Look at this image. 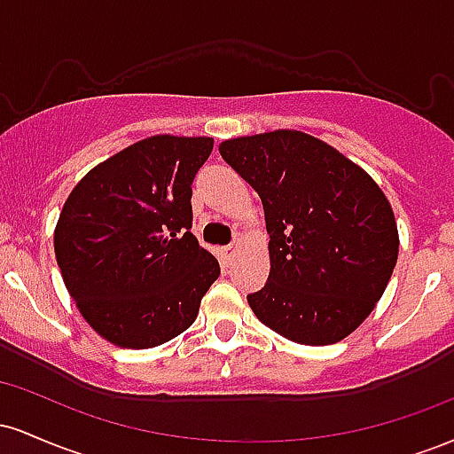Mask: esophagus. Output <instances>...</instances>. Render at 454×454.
I'll use <instances>...</instances> for the list:
<instances>
[{
    "instance_id": "1",
    "label": "esophagus",
    "mask_w": 454,
    "mask_h": 454,
    "mask_svg": "<svg viewBox=\"0 0 454 454\" xmlns=\"http://www.w3.org/2000/svg\"><path fill=\"white\" fill-rule=\"evenodd\" d=\"M239 245H241V243H239V241H234V243H231V245H226V247H222V258L226 260V262H231L234 254L239 252Z\"/></svg>"
}]
</instances>
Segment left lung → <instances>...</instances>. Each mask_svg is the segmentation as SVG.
Masks as SVG:
<instances>
[{
    "mask_svg": "<svg viewBox=\"0 0 454 454\" xmlns=\"http://www.w3.org/2000/svg\"><path fill=\"white\" fill-rule=\"evenodd\" d=\"M220 153L262 200L270 273L262 290L247 294L258 320L305 346L356 331L399 254L393 209L376 181L296 129L223 140Z\"/></svg>",
    "mask_w": 454,
    "mask_h": 454,
    "instance_id": "obj_1",
    "label": "left lung"
}]
</instances>
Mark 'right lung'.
I'll return each mask as SVG.
<instances>
[{"label": "right lung", "instance_id": "add662e5", "mask_svg": "<svg viewBox=\"0 0 454 454\" xmlns=\"http://www.w3.org/2000/svg\"><path fill=\"white\" fill-rule=\"evenodd\" d=\"M213 138L149 137L78 181L55 226V256L78 311L119 348L184 333L220 278L192 228V181Z\"/></svg>", "mask_w": 454, "mask_h": 454}]
</instances>
